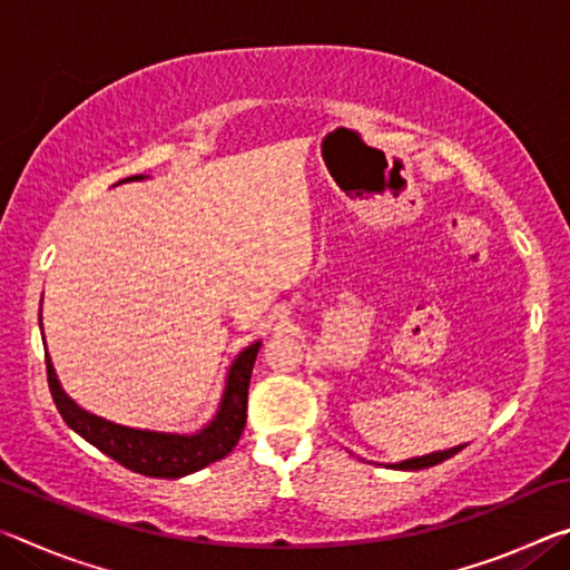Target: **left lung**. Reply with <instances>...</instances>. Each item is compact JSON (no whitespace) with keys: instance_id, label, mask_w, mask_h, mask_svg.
Returning <instances> with one entry per match:
<instances>
[{"instance_id":"obj_1","label":"left lung","mask_w":570,"mask_h":570,"mask_svg":"<svg viewBox=\"0 0 570 570\" xmlns=\"http://www.w3.org/2000/svg\"><path fill=\"white\" fill-rule=\"evenodd\" d=\"M462 448H465V445H462ZM462 448H452V450H445V452H432V455H424V458L404 460V462H397V465H392V468H397V470H422V468H432V465H438V462L452 458V455H455V452H460Z\"/></svg>"}]
</instances>
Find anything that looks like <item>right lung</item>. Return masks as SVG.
<instances>
[{"instance_id": "obj_1", "label": "right lung", "mask_w": 570, "mask_h": 570, "mask_svg": "<svg viewBox=\"0 0 570 570\" xmlns=\"http://www.w3.org/2000/svg\"><path fill=\"white\" fill-rule=\"evenodd\" d=\"M142 176H130L125 180H140ZM122 183V180H120ZM262 342L250 344L248 350L238 354V360L230 364L224 402L216 420L196 435H166V432H146L120 428L102 417L85 412L67 397L60 382L55 377V370L47 360V384H50L52 400L60 410L62 420L82 435L90 445L98 448L105 455L120 462L122 468L148 478H183L200 468L210 465L220 458H226L236 448L246 424V402H248V382L254 370L256 354Z\"/></svg>"}]
</instances>
